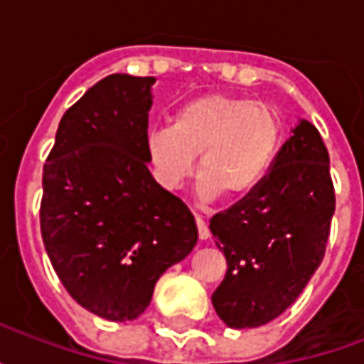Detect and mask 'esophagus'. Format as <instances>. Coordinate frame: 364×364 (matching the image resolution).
<instances>
[{
    "mask_svg": "<svg viewBox=\"0 0 364 364\" xmlns=\"http://www.w3.org/2000/svg\"><path fill=\"white\" fill-rule=\"evenodd\" d=\"M195 220H197L198 237H200V240H208V236H210V230H208V224H206L205 218H203L200 214H197V216H195Z\"/></svg>",
    "mask_w": 364,
    "mask_h": 364,
    "instance_id": "34e87169",
    "label": "esophagus"
}]
</instances>
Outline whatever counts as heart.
Listing matches in <instances>:
<instances>
[{
	"label": "heart",
	"mask_w": 364,
	"mask_h": 364,
	"mask_svg": "<svg viewBox=\"0 0 364 364\" xmlns=\"http://www.w3.org/2000/svg\"><path fill=\"white\" fill-rule=\"evenodd\" d=\"M284 140V124L271 105L226 93H206L183 103L171 124L148 134L146 150L166 189H177L195 171L203 197L250 195L265 181Z\"/></svg>",
	"instance_id": "obj_1"
}]
</instances>
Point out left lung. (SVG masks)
I'll list each match as a JSON object with an SVG mask.
<instances>
[{"mask_svg":"<svg viewBox=\"0 0 364 364\" xmlns=\"http://www.w3.org/2000/svg\"><path fill=\"white\" fill-rule=\"evenodd\" d=\"M257 189L210 218L226 257L213 306L230 328H257L281 316L320 267L336 189L320 132L302 120Z\"/></svg>","mask_w":364,"mask_h":364,"instance_id":"1","label":"left lung"}]
</instances>
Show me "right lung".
Masks as SVG:
<instances>
[{
    "label": "right lung",
    "mask_w": 364,
    "mask_h": 364,
    "mask_svg": "<svg viewBox=\"0 0 364 364\" xmlns=\"http://www.w3.org/2000/svg\"><path fill=\"white\" fill-rule=\"evenodd\" d=\"M151 83L127 74L97 82L64 112L43 167L52 267L77 304L111 321L136 320L198 237L187 205L148 169Z\"/></svg>",
    "instance_id": "right-lung-1"
}]
</instances>
